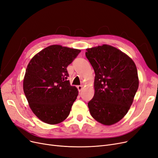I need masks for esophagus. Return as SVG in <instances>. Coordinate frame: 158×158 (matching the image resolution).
<instances>
[{
  "instance_id": "obj_1",
  "label": "esophagus",
  "mask_w": 158,
  "mask_h": 158,
  "mask_svg": "<svg viewBox=\"0 0 158 158\" xmlns=\"http://www.w3.org/2000/svg\"><path fill=\"white\" fill-rule=\"evenodd\" d=\"M77 89H78V90H79V92L80 93L81 90H82V89H83V86L82 85H79V86H77Z\"/></svg>"
}]
</instances>
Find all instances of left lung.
<instances>
[{
	"label": "left lung",
	"mask_w": 158,
	"mask_h": 158,
	"mask_svg": "<svg viewBox=\"0 0 158 158\" xmlns=\"http://www.w3.org/2000/svg\"><path fill=\"white\" fill-rule=\"evenodd\" d=\"M85 55L95 73L90 113L103 125L118 123L128 112L139 88L136 65L121 50L107 44L87 48Z\"/></svg>",
	"instance_id": "1"
}]
</instances>
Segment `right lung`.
<instances>
[{
    "mask_svg": "<svg viewBox=\"0 0 158 158\" xmlns=\"http://www.w3.org/2000/svg\"><path fill=\"white\" fill-rule=\"evenodd\" d=\"M80 50L51 45L30 61L23 79V91L30 108L46 123L54 125L68 118L78 90L68 80L67 67Z\"/></svg>",
    "mask_w": 158,
    "mask_h": 158,
    "instance_id": "obj_1",
    "label": "right lung"
}]
</instances>
